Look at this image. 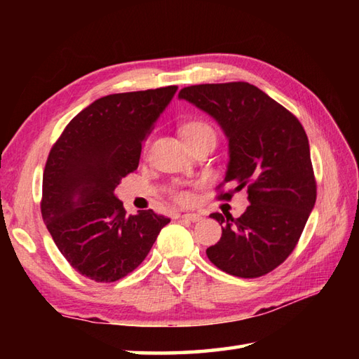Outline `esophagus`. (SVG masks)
Returning <instances> with one entry per match:
<instances>
[{"label":"esophagus","instance_id":"1","mask_svg":"<svg viewBox=\"0 0 359 359\" xmlns=\"http://www.w3.org/2000/svg\"><path fill=\"white\" fill-rule=\"evenodd\" d=\"M182 219L189 220V222H199V220H202V216L197 215V212H185V215H182Z\"/></svg>","mask_w":359,"mask_h":359}]
</instances>
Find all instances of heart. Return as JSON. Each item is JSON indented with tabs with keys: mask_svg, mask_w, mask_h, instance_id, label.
<instances>
[{
	"mask_svg": "<svg viewBox=\"0 0 359 359\" xmlns=\"http://www.w3.org/2000/svg\"><path fill=\"white\" fill-rule=\"evenodd\" d=\"M182 134H184L185 140L189 142V140L197 139V137L205 135V134L215 135V131H212V128L208 123H205V121H189V123H187L184 128H182ZM172 196L179 203H189V201H191V196H189V193L179 191V189H175Z\"/></svg>",
	"mask_w": 359,
	"mask_h": 359,
	"instance_id": "1",
	"label": "heart"
}]
</instances>
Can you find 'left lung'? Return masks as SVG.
<instances>
[{"mask_svg":"<svg viewBox=\"0 0 359 359\" xmlns=\"http://www.w3.org/2000/svg\"><path fill=\"white\" fill-rule=\"evenodd\" d=\"M179 98L222 128L230 157L224 184L236 185L234 191L248 188L250 205L241 217L210 215L222 225V238L207 256L233 276H264L294 250L315 207L307 134L292 112L245 81L188 86Z\"/></svg>","mask_w":359,"mask_h":359,"instance_id":"obj_1","label":"left lung"}]
</instances>
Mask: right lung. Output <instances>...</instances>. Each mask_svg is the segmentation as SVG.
<instances>
[{
	"label": "right lung",
	"instance_id": "1",
	"mask_svg": "<svg viewBox=\"0 0 359 359\" xmlns=\"http://www.w3.org/2000/svg\"><path fill=\"white\" fill-rule=\"evenodd\" d=\"M177 86L111 94L75 116L43 174L41 215L66 261L95 282H114L148 256L170 222L152 210L126 216L114 189L139 166L142 143Z\"/></svg>",
	"mask_w": 359,
	"mask_h": 359
}]
</instances>
